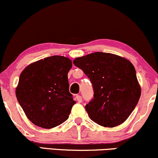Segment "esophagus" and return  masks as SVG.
<instances>
[{
  "instance_id": "1",
  "label": "esophagus",
  "mask_w": 158,
  "mask_h": 158,
  "mask_svg": "<svg viewBox=\"0 0 158 158\" xmlns=\"http://www.w3.org/2000/svg\"><path fill=\"white\" fill-rule=\"evenodd\" d=\"M76 98H77V100L78 102L80 103V102H82V98H81L80 95H77V97H76Z\"/></svg>"
}]
</instances>
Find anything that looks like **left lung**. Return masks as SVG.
Segmentation results:
<instances>
[{
  "label": "left lung",
  "instance_id": "8db88e82",
  "mask_svg": "<svg viewBox=\"0 0 158 158\" xmlns=\"http://www.w3.org/2000/svg\"><path fill=\"white\" fill-rule=\"evenodd\" d=\"M73 64L93 85L94 97L85 107L90 119L109 128L124 123L141 94L134 65L124 58L102 52L77 58Z\"/></svg>",
  "mask_w": 158,
  "mask_h": 158
}]
</instances>
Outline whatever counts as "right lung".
Returning <instances> with one entry per match:
<instances>
[{
  "label": "right lung",
  "instance_id": "right-lung-1",
  "mask_svg": "<svg viewBox=\"0 0 158 158\" xmlns=\"http://www.w3.org/2000/svg\"><path fill=\"white\" fill-rule=\"evenodd\" d=\"M72 62L52 56L28 65L21 72L16 97L27 118L35 126L52 128L68 119L76 102L69 91Z\"/></svg>",
  "mask_w": 158,
  "mask_h": 158
}]
</instances>
